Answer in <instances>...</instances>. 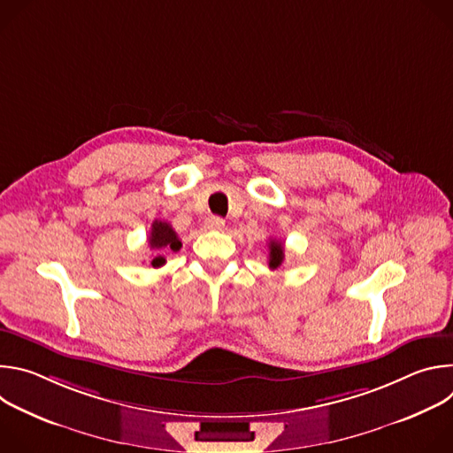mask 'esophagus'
<instances>
[{"label": "esophagus", "instance_id": "34e87169", "mask_svg": "<svg viewBox=\"0 0 453 453\" xmlns=\"http://www.w3.org/2000/svg\"><path fill=\"white\" fill-rule=\"evenodd\" d=\"M224 226H226V220L222 219V217H210L208 220H206V227L208 229H224Z\"/></svg>", "mask_w": 453, "mask_h": 453}]
</instances>
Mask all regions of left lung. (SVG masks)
Returning a JSON list of instances; mask_svg holds the SVG:
<instances>
[{"label": "left lung", "mask_w": 453, "mask_h": 453, "mask_svg": "<svg viewBox=\"0 0 453 453\" xmlns=\"http://www.w3.org/2000/svg\"><path fill=\"white\" fill-rule=\"evenodd\" d=\"M283 250H285L283 242H280V240L269 242V267L271 269H278L283 264V257H285Z\"/></svg>", "instance_id": "8db88e82"}]
</instances>
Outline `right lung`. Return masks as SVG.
<instances>
[{
    "label": "right lung",
    "mask_w": 453,
    "mask_h": 453,
    "mask_svg": "<svg viewBox=\"0 0 453 453\" xmlns=\"http://www.w3.org/2000/svg\"><path fill=\"white\" fill-rule=\"evenodd\" d=\"M180 240L177 236V233L173 231V227L168 224V222H161V220H156L152 224V229H150V236H149V247L152 250H157V256L154 257V260L150 262V265L154 269L157 267H163L166 264L165 260V252H177L180 249Z\"/></svg>",
    "instance_id": "1"
}]
</instances>
